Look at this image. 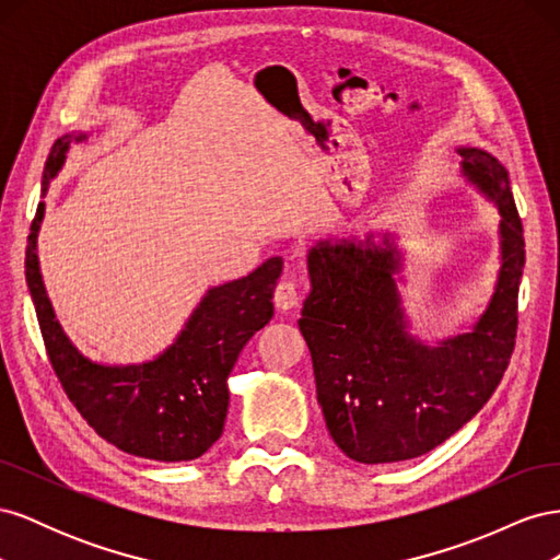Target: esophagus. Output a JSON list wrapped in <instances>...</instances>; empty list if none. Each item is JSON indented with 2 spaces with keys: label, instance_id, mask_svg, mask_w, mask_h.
Returning a JSON list of instances; mask_svg holds the SVG:
<instances>
[{
  "label": "esophagus",
  "instance_id": "34e87169",
  "mask_svg": "<svg viewBox=\"0 0 560 560\" xmlns=\"http://www.w3.org/2000/svg\"><path fill=\"white\" fill-rule=\"evenodd\" d=\"M276 306L280 311H292L299 306V292H296V284L292 280H282L276 287V294H273Z\"/></svg>",
  "mask_w": 560,
  "mask_h": 560
}]
</instances>
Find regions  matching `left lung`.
<instances>
[{
  "instance_id": "left-lung-1",
  "label": "left lung",
  "mask_w": 560,
  "mask_h": 560,
  "mask_svg": "<svg viewBox=\"0 0 560 560\" xmlns=\"http://www.w3.org/2000/svg\"><path fill=\"white\" fill-rule=\"evenodd\" d=\"M455 151L463 179L500 214L495 287L467 331L432 343L413 334L395 231L322 238L308 249L311 292L299 329L327 430L350 460L399 463L444 444L481 411L510 364L525 264L510 173L483 149Z\"/></svg>"
}]
</instances>
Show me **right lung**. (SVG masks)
<instances>
[{
  "mask_svg": "<svg viewBox=\"0 0 560 560\" xmlns=\"http://www.w3.org/2000/svg\"><path fill=\"white\" fill-rule=\"evenodd\" d=\"M89 138V130H74L54 144L44 167L42 196L60 175L72 147ZM44 214L46 202H39L27 238L25 280L50 364L67 397L100 436L124 453L159 463L196 460L224 432L226 381L235 360L273 317L282 257L266 259L245 278L208 287L173 343L151 360L105 364L72 343L48 299L37 252Z\"/></svg>",
  "mask_w": 560,
  "mask_h": 560,
  "instance_id": "right-lung-1",
  "label": "right lung"
}]
</instances>
